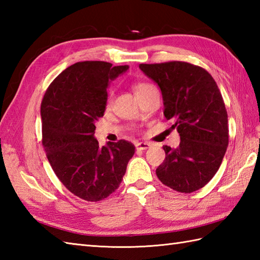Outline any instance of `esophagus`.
Returning <instances> with one entry per match:
<instances>
[{"mask_svg":"<svg viewBox=\"0 0 260 260\" xmlns=\"http://www.w3.org/2000/svg\"><path fill=\"white\" fill-rule=\"evenodd\" d=\"M150 146H151V144H150V143H147V142H140V143H137V144L135 145L137 151L147 150V148L150 147Z\"/></svg>","mask_w":260,"mask_h":260,"instance_id":"1","label":"esophagus"}]
</instances>
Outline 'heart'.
I'll return each instance as SVG.
<instances>
[{
	"mask_svg": "<svg viewBox=\"0 0 260 260\" xmlns=\"http://www.w3.org/2000/svg\"><path fill=\"white\" fill-rule=\"evenodd\" d=\"M152 88H154V87L150 84H147V82L140 81V82H136L133 87V89H134L136 97H140L142 95H144V93L147 92L148 90H151ZM112 99H113V92L109 91L108 96H107V106H109L110 103H112Z\"/></svg>",
	"mask_w": 260,
	"mask_h": 260,
	"instance_id": "b5f03b06",
	"label": "heart"
}]
</instances>
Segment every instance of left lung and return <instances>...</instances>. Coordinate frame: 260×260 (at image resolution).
Returning <instances> with one entry per match:
<instances>
[{
    "label": "left lung",
    "instance_id": "8db88e82",
    "mask_svg": "<svg viewBox=\"0 0 260 260\" xmlns=\"http://www.w3.org/2000/svg\"><path fill=\"white\" fill-rule=\"evenodd\" d=\"M140 69L161 88L165 118L181 137L176 148L163 146L158 180L182 193L201 189L217 173L229 143L221 92L206 69L189 62L141 63Z\"/></svg>",
    "mask_w": 260,
    "mask_h": 260
}]
</instances>
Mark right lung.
<instances>
[{"label":"right lung","instance_id":"1","mask_svg":"<svg viewBox=\"0 0 260 260\" xmlns=\"http://www.w3.org/2000/svg\"><path fill=\"white\" fill-rule=\"evenodd\" d=\"M127 69L106 61L76 62L54 78L42 98L48 161L61 183L88 202L104 200L118 189L135 153L128 141L101 147L93 137L106 107L108 82Z\"/></svg>","mask_w":260,"mask_h":260}]
</instances>
